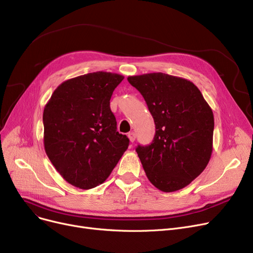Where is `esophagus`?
I'll return each mask as SVG.
<instances>
[{
  "label": "esophagus",
  "mask_w": 253,
  "mask_h": 253,
  "mask_svg": "<svg viewBox=\"0 0 253 253\" xmlns=\"http://www.w3.org/2000/svg\"><path fill=\"white\" fill-rule=\"evenodd\" d=\"M128 137H129L131 142H134V140H135V133L133 132V131H131V132L128 133Z\"/></svg>",
  "instance_id": "obj_1"
}]
</instances>
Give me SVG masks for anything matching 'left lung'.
I'll use <instances>...</instances> for the list:
<instances>
[{
	"instance_id": "1",
	"label": "left lung",
	"mask_w": 253,
	"mask_h": 253,
	"mask_svg": "<svg viewBox=\"0 0 253 253\" xmlns=\"http://www.w3.org/2000/svg\"><path fill=\"white\" fill-rule=\"evenodd\" d=\"M127 80L144 97L155 122L153 141L135 149L148 179L164 192L186 187L211 158V107L197 86L185 79L157 72Z\"/></svg>"
}]
</instances>
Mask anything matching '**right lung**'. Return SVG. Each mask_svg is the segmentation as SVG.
Here are the masks:
<instances>
[{
  "mask_svg": "<svg viewBox=\"0 0 253 253\" xmlns=\"http://www.w3.org/2000/svg\"><path fill=\"white\" fill-rule=\"evenodd\" d=\"M124 76L98 71L68 80L43 112L44 149L69 184L91 189L111 174L129 146L111 111L114 90Z\"/></svg>",
  "mask_w": 253,
  "mask_h": 253,
  "instance_id": "right-lung-1",
  "label": "right lung"
}]
</instances>
